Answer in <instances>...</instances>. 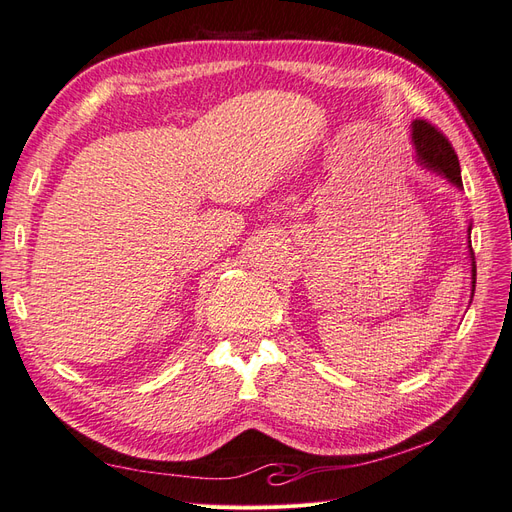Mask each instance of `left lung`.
<instances>
[{"label":"left lung","mask_w":512,"mask_h":512,"mask_svg":"<svg viewBox=\"0 0 512 512\" xmlns=\"http://www.w3.org/2000/svg\"><path fill=\"white\" fill-rule=\"evenodd\" d=\"M412 138H414L416 153L421 164L444 175L448 181L455 183L457 188H463L457 153L453 145L448 143V138L436 126H431L427 119H416L412 123ZM472 258H474V252H472ZM474 286H476V265L472 262V292H474Z\"/></svg>","instance_id":"obj_1"}]
</instances>
